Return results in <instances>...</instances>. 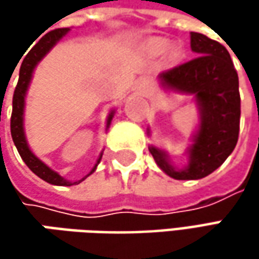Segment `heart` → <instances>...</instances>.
<instances>
[{
    "instance_id": "heart-1",
    "label": "heart",
    "mask_w": 259,
    "mask_h": 259,
    "mask_svg": "<svg viewBox=\"0 0 259 259\" xmlns=\"http://www.w3.org/2000/svg\"><path fill=\"white\" fill-rule=\"evenodd\" d=\"M167 41L163 40V38H153V40H150L148 41V50L151 52V53H154V55H160V53H163L165 52V49H167Z\"/></svg>"
}]
</instances>
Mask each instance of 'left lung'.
<instances>
[{"instance_id": "obj_1", "label": "left lung", "mask_w": 259, "mask_h": 259, "mask_svg": "<svg viewBox=\"0 0 259 259\" xmlns=\"http://www.w3.org/2000/svg\"><path fill=\"white\" fill-rule=\"evenodd\" d=\"M190 46L196 57L160 73L164 86L193 94L200 109L202 122L189 151V165L176 170L161 150L150 147L158 167L176 180H196L214 171L234 151L239 137V79L229 52L219 41L193 31Z\"/></svg>"}]
</instances>
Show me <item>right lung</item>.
Masks as SVG:
<instances>
[{"mask_svg": "<svg viewBox=\"0 0 259 259\" xmlns=\"http://www.w3.org/2000/svg\"><path fill=\"white\" fill-rule=\"evenodd\" d=\"M69 31V28H56V30H52L50 33H47L46 35H43L38 43L27 53V56L24 57L23 63H21V67H20V77H18V83L15 86L14 95H13V114H11V137H13V141H14L15 147L18 150V154L21 155L23 161H24L27 167L35 174L38 176L40 179H43L45 182L50 184H56V186H72L70 182L65 180L62 176L50 170L45 163H41L37 157H35L28 145H27V141H25L24 137V130H23V111H24V96L25 92H27V88H28V83L31 80V75H33V70H34L35 65L43 59L46 56V53L53 47V46L63 37ZM112 115H109L108 118V125L112 119ZM102 155L99 157L98 163L101 161ZM96 167V165H95ZM94 167V170H95ZM92 170V171H94ZM92 171L89 174H92ZM88 174V176H89ZM86 176V177H88ZM85 180V179H82ZM80 180V182H82ZM75 183H79V182H75ZM73 183V184H75Z\"/></svg>", "mask_w": 259, "mask_h": 259, "instance_id": "1", "label": "right lung"}]
</instances>
